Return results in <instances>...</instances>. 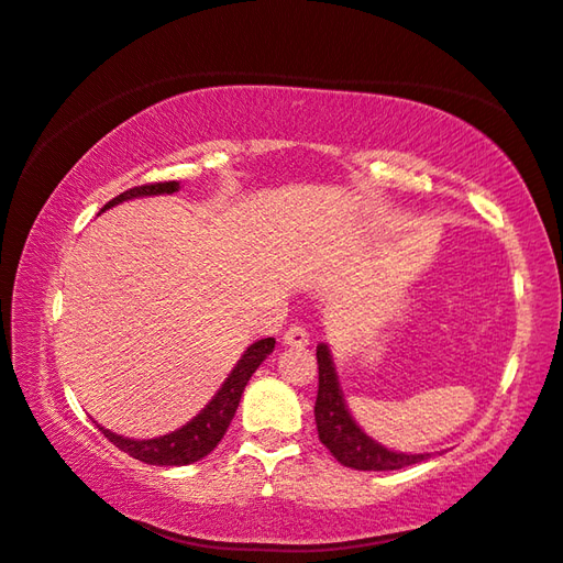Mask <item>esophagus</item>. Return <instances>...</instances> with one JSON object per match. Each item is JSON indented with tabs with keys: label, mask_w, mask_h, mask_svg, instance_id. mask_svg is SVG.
Listing matches in <instances>:
<instances>
[{
	"label": "esophagus",
	"mask_w": 563,
	"mask_h": 563,
	"mask_svg": "<svg viewBox=\"0 0 563 563\" xmlns=\"http://www.w3.org/2000/svg\"><path fill=\"white\" fill-rule=\"evenodd\" d=\"M283 343L285 345H292V349H305V345L309 343V333L302 327L292 324L288 331L283 333Z\"/></svg>",
	"instance_id": "1"
}]
</instances>
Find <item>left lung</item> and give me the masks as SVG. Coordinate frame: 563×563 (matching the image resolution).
I'll use <instances>...</instances> for the list:
<instances>
[{"label":"left lung","instance_id":"obj_1","mask_svg":"<svg viewBox=\"0 0 563 563\" xmlns=\"http://www.w3.org/2000/svg\"><path fill=\"white\" fill-rule=\"evenodd\" d=\"M317 363L319 391L314 404V421L319 440L324 442L327 450L343 466L363 472H389L404 470V466H411L430 457V454H406L387 450L385 445H379V442L365 435L363 428L353 421L349 406H345L336 367H333L331 353L324 343L317 345Z\"/></svg>","mask_w":563,"mask_h":563}]
</instances>
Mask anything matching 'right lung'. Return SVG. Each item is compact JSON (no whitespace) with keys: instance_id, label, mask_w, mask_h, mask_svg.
I'll list each match as a JSON object with an SVG mask.
<instances>
[{"instance_id":"obj_1","label":"right lung","mask_w":563,"mask_h":563,"mask_svg":"<svg viewBox=\"0 0 563 563\" xmlns=\"http://www.w3.org/2000/svg\"><path fill=\"white\" fill-rule=\"evenodd\" d=\"M176 190H178V181L135 186L106 202L101 212L118 206V202H123V200H133V198H142V196L176 194ZM273 349H275V339H261L256 343H251L244 351V355L239 357V363L234 365L230 377L224 379V385L210 399L206 409H202L196 418H190L184 428L174 430V433H166V435L152 438V440H133V438L115 435V433H111V430H106L101 426H99V430L113 442L115 448H121L123 452L130 454V457H135L145 464H157V466L194 464L218 448V442L227 433V428H230L232 418L236 413V406H239V399H242L246 382L251 379V375L256 373L258 365L273 353Z\"/></svg>"}]
</instances>
